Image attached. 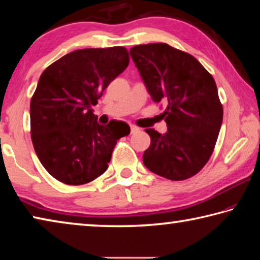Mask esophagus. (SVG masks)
Masks as SVG:
<instances>
[{
    "instance_id": "obj_1",
    "label": "esophagus",
    "mask_w": 260,
    "mask_h": 260,
    "mask_svg": "<svg viewBox=\"0 0 260 260\" xmlns=\"http://www.w3.org/2000/svg\"><path fill=\"white\" fill-rule=\"evenodd\" d=\"M140 128L139 127H136L134 125H131V133H135V132H138Z\"/></svg>"
}]
</instances>
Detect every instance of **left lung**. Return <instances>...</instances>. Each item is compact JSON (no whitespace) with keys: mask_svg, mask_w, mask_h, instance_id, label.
Segmentation results:
<instances>
[{"mask_svg":"<svg viewBox=\"0 0 260 260\" xmlns=\"http://www.w3.org/2000/svg\"><path fill=\"white\" fill-rule=\"evenodd\" d=\"M129 52L153 102L167 103V132L146 129L151 143L143 164L173 181L193 177L212 155L222 122L213 77L195 57L167 43L139 45Z\"/></svg>","mask_w":260,"mask_h":260,"instance_id":"1","label":"left lung"}]
</instances>
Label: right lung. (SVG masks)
Segmentation results:
<instances>
[{"label":"right lung","mask_w":260,"mask_h":260,"mask_svg":"<svg viewBox=\"0 0 260 260\" xmlns=\"http://www.w3.org/2000/svg\"><path fill=\"white\" fill-rule=\"evenodd\" d=\"M125 47L74 50L42 72L30 100V136L48 173L79 186L108 169L117 141L129 134L124 121L100 125L91 105L128 67Z\"/></svg>","instance_id":"right-lung-1"}]
</instances>
